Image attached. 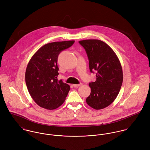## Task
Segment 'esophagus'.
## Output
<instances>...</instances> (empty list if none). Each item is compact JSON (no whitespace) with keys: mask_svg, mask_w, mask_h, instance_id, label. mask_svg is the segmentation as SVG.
Instances as JSON below:
<instances>
[{"mask_svg":"<svg viewBox=\"0 0 150 150\" xmlns=\"http://www.w3.org/2000/svg\"><path fill=\"white\" fill-rule=\"evenodd\" d=\"M81 85H82V84L80 83V84H73V86L74 87H78V86H81Z\"/></svg>","mask_w":150,"mask_h":150,"instance_id":"obj_1","label":"esophagus"}]
</instances>
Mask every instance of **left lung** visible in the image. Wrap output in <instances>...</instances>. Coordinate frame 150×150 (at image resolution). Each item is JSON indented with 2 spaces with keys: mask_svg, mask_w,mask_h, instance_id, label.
I'll return each instance as SVG.
<instances>
[{
  "mask_svg": "<svg viewBox=\"0 0 150 150\" xmlns=\"http://www.w3.org/2000/svg\"><path fill=\"white\" fill-rule=\"evenodd\" d=\"M84 48L91 73L96 71L95 82L89 83L91 92L86 103L95 110L110 105L119 93L123 81L122 69L119 59L106 43L96 39L79 41Z\"/></svg>",
  "mask_w": 150,
  "mask_h": 150,
  "instance_id": "left-lung-1",
  "label": "left lung"
}]
</instances>
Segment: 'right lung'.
Instances as JSON below:
<instances>
[{
  "instance_id": "add662e5",
  "label": "right lung",
  "mask_w": 150,
  "mask_h": 150,
  "mask_svg": "<svg viewBox=\"0 0 150 150\" xmlns=\"http://www.w3.org/2000/svg\"><path fill=\"white\" fill-rule=\"evenodd\" d=\"M74 43L71 40L46 44L30 59L26 69L25 82L32 98L39 106L54 110L64 103L70 87L57 79L58 57L61 51Z\"/></svg>"
}]
</instances>
